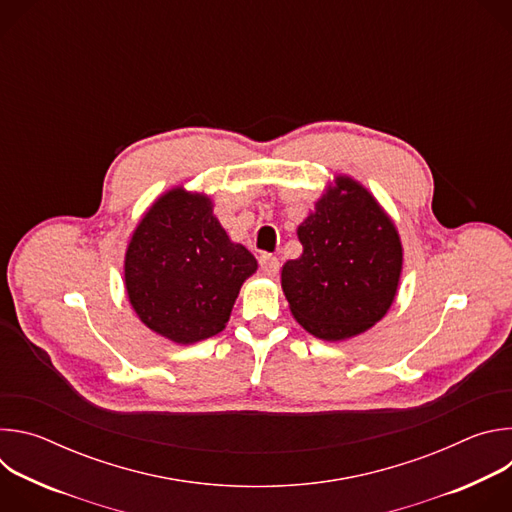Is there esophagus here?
I'll use <instances>...</instances> for the list:
<instances>
[{
  "label": "esophagus",
  "mask_w": 512,
  "mask_h": 512,
  "mask_svg": "<svg viewBox=\"0 0 512 512\" xmlns=\"http://www.w3.org/2000/svg\"><path fill=\"white\" fill-rule=\"evenodd\" d=\"M259 267H261V271H263V275H267V277H275L277 273H279V259L277 257H273V255H261L259 257Z\"/></svg>",
  "instance_id": "obj_1"
}]
</instances>
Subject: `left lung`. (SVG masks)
<instances>
[{
	"instance_id": "1",
	"label": "left lung",
	"mask_w": 512,
	"mask_h": 512,
	"mask_svg": "<svg viewBox=\"0 0 512 512\" xmlns=\"http://www.w3.org/2000/svg\"><path fill=\"white\" fill-rule=\"evenodd\" d=\"M304 253L281 269L294 318L316 338L346 340L367 332L391 308L403 247L391 216L348 176H336L298 227Z\"/></svg>"
}]
</instances>
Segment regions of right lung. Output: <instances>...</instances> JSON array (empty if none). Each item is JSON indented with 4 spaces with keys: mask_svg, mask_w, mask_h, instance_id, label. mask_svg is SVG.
Wrapping results in <instances>:
<instances>
[{
    "mask_svg": "<svg viewBox=\"0 0 512 512\" xmlns=\"http://www.w3.org/2000/svg\"><path fill=\"white\" fill-rule=\"evenodd\" d=\"M257 259L233 243L204 194L172 188L143 214L125 253V289L156 334L194 344L223 332Z\"/></svg>",
    "mask_w": 512,
    "mask_h": 512,
    "instance_id": "obj_1",
    "label": "right lung"
}]
</instances>
